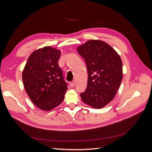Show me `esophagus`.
I'll return each mask as SVG.
<instances>
[{"instance_id": "34e87169", "label": "esophagus", "mask_w": 152, "mask_h": 152, "mask_svg": "<svg viewBox=\"0 0 152 152\" xmlns=\"http://www.w3.org/2000/svg\"><path fill=\"white\" fill-rule=\"evenodd\" d=\"M70 87H74V86H75V82H71L70 83Z\"/></svg>"}]
</instances>
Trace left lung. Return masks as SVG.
Instances as JSON below:
<instances>
[{"instance_id": "1", "label": "left lung", "mask_w": 152, "mask_h": 152, "mask_svg": "<svg viewBox=\"0 0 152 152\" xmlns=\"http://www.w3.org/2000/svg\"><path fill=\"white\" fill-rule=\"evenodd\" d=\"M86 61L88 80L86 91L80 94L85 104L102 108L112 102L123 77L122 62L118 54L104 41L90 40L77 48Z\"/></svg>"}]
</instances>
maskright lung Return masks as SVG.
Here are the masks:
<instances>
[{
  "label": "right lung",
  "mask_w": 152,
  "mask_h": 152,
  "mask_svg": "<svg viewBox=\"0 0 152 152\" xmlns=\"http://www.w3.org/2000/svg\"><path fill=\"white\" fill-rule=\"evenodd\" d=\"M60 55V50L50 46L35 50L30 55L22 72L28 97L44 111H50L60 104L68 89L58 63Z\"/></svg>",
  "instance_id": "right-lung-1"
}]
</instances>
